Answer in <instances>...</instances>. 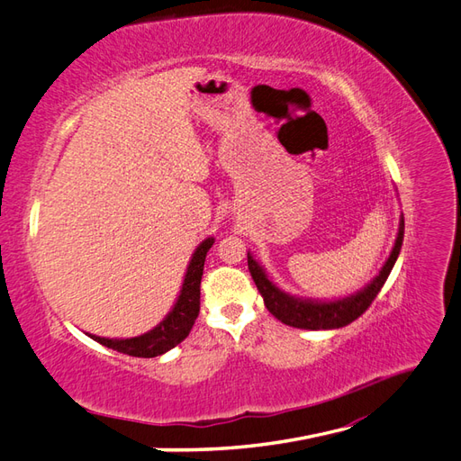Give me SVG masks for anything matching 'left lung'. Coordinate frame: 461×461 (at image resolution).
<instances>
[{"label":"left lung","instance_id":"left-lung-1","mask_svg":"<svg viewBox=\"0 0 461 461\" xmlns=\"http://www.w3.org/2000/svg\"><path fill=\"white\" fill-rule=\"evenodd\" d=\"M403 233H405V220L401 216L393 249L389 253L387 261L384 263L380 273H377L362 290L350 294L347 298H339L331 302L290 296L288 292L280 290L275 282L268 278L265 268L255 261L251 253H247V265H249V273L255 280L257 290L261 292L267 310L273 313L276 320H280L282 323H286L290 327L310 329V331H320V329H339L352 323L354 320H358V317L370 308V303L377 296V292H380L382 286L385 285V280L397 261L401 245H403Z\"/></svg>","mask_w":461,"mask_h":461}]
</instances>
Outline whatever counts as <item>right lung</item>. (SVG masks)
<instances>
[{
	"label": "right lung",
	"instance_id": "add662e5",
	"mask_svg": "<svg viewBox=\"0 0 461 461\" xmlns=\"http://www.w3.org/2000/svg\"><path fill=\"white\" fill-rule=\"evenodd\" d=\"M212 245H214V238H206L196 247V251L191 257V263L186 267L179 298H176L171 312L165 315V320L153 327L151 331L132 339H107L89 333L87 335L103 347H109L113 350L128 354V357L138 358L159 357V354H165L173 347L183 343L188 333H191L200 312V280H203L206 253Z\"/></svg>",
	"mask_w": 461,
	"mask_h": 461
}]
</instances>
